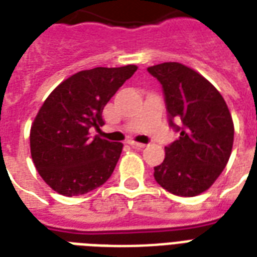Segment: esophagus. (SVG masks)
<instances>
[{
	"label": "esophagus",
	"instance_id": "1",
	"mask_svg": "<svg viewBox=\"0 0 257 257\" xmlns=\"http://www.w3.org/2000/svg\"><path fill=\"white\" fill-rule=\"evenodd\" d=\"M129 144H131V146H132V147H135V148H144V147H146V144L138 143V142H134V140H132V142H129Z\"/></svg>",
	"mask_w": 257,
	"mask_h": 257
}]
</instances>
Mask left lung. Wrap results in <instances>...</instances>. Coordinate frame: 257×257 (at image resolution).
<instances>
[{"label": "left lung", "instance_id": "left-lung-1", "mask_svg": "<svg viewBox=\"0 0 257 257\" xmlns=\"http://www.w3.org/2000/svg\"><path fill=\"white\" fill-rule=\"evenodd\" d=\"M147 70L162 84L169 121L180 132V138L165 147V161L154 167V177L173 195L197 196L229 162L234 140L229 107L206 77L180 62H163ZM173 119L181 120L182 126Z\"/></svg>", "mask_w": 257, "mask_h": 257}]
</instances>
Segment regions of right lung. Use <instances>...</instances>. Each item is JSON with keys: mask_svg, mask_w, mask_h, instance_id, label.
Masks as SVG:
<instances>
[{"mask_svg": "<svg viewBox=\"0 0 257 257\" xmlns=\"http://www.w3.org/2000/svg\"><path fill=\"white\" fill-rule=\"evenodd\" d=\"M136 70V65L80 70L43 102L31 125L30 147L39 176L53 191L84 195L113 174L122 143L91 138L90 129L103 125L104 106Z\"/></svg>", "mask_w": 257, "mask_h": 257, "instance_id": "add662e5", "label": "right lung"}]
</instances>
